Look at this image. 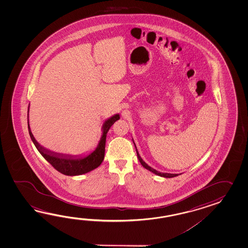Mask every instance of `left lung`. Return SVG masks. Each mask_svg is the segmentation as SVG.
Masks as SVG:
<instances>
[{"mask_svg": "<svg viewBox=\"0 0 248 248\" xmlns=\"http://www.w3.org/2000/svg\"><path fill=\"white\" fill-rule=\"evenodd\" d=\"M133 142H134V144H135V147H136V151H137V158L139 159V161H140V163L142 164V167L144 168V169H148L149 171H151V172H153V174H157L158 176H161V177H165V178H171V177H174V176H177L178 174H169V173H161V172H158L157 171L156 169H153L152 167H150L148 164L145 163L143 160H142V158H141V156L139 155V153H138V151H137V146H136V143L134 142V140H133Z\"/></svg>", "mask_w": 248, "mask_h": 248, "instance_id": "1", "label": "left lung"}]
</instances>
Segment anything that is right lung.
I'll return each mask as SVG.
<instances>
[{
  "label": "right lung",
  "instance_id": "right-lung-1",
  "mask_svg": "<svg viewBox=\"0 0 248 248\" xmlns=\"http://www.w3.org/2000/svg\"><path fill=\"white\" fill-rule=\"evenodd\" d=\"M28 112H29V106H28ZM27 118H28V114H27ZM118 120H120L119 113L112 115L104 122L102 126V137L97 146L92 153L85 156L54 153L46 148L42 147V145L35 140V138L32 134L31 128L29 126V120H27V123H28V131L32 142L34 143L35 147L37 148L39 153L42 154V157L45 158L48 163L51 164L53 168L57 169L58 172L65 175L74 176V175H80V174L89 173L100 166L105 158L107 132L109 131L110 127Z\"/></svg>",
  "mask_w": 248,
  "mask_h": 248
}]
</instances>
